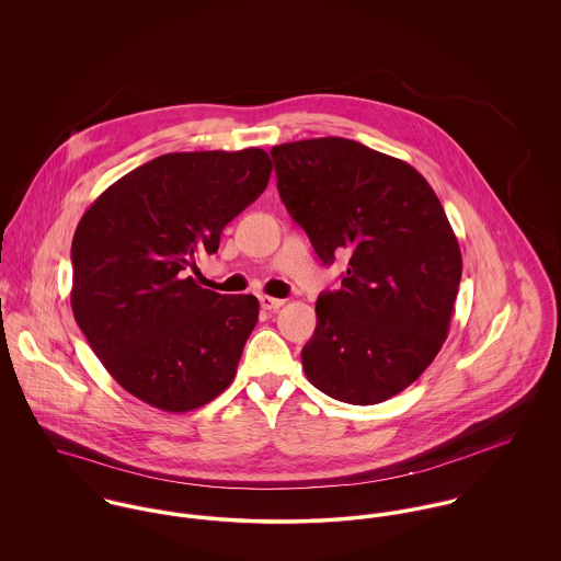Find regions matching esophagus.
<instances>
[{
  "label": "esophagus",
  "instance_id": "1",
  "mask_svg": "<svg viewBox=\"0 0 561 561\" xmlns=\"http://www.w3.org/2000/svg\"><path fill=\"white\" fill-rule=\"evenodd\" d=\"M259 302H261L263 311H278L285 305V300L272 298V296H259Z\"/></svg>",
  "mask_w": 561,
  "mask_h": 561
}]
</instances>
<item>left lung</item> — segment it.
Returning <instances> with one entry per match:
<instances>
[{
    "label": "left lung",
    "instance_id": "8db88e82",
    "mask_svg": "<svg viewBox=\"0 0 561 561\" xmlns=\"http://www.w3.org/2000/svg\"><path fill=\"white\" fill-rule=\"evenodd\" d=\"M270 156L278 194L323 265L347 256L341 289L318 298L307 378L356 405L398 396L440 352L460 287L462 254L438 196L410 163L345 138Z\"/></svg>",
    "mask_w": 561,
    "mask_h": 561
}]
</instances>
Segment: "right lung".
<instances>
[{
  "instance_id": "1",
  "label": "right lung",
  "mask_w": 561,
  "mask_h": 561,
  "mask_svg": "<svg viewBox=\"0 0 561 561\" xmlns=\"http://www.w3.org/2000/svg\"><path fill=\"white\" fill-rule=\"evenodd\" d=\"M263 149L168 153L121 176L81 216L71 245L73 316L134 398L187 412L236 378L259 320L254 296H220L190 274L267 187Z\"/></svg>"
}]
</instances>
